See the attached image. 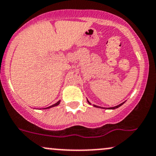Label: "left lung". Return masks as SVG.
I'll return each instance as SVG.
<instances>
[{
    "mask_svg": "<svg viewBox=\"0 0 156 156\" xmlns=\"http://www.w3.org/2000/svg\"><path fill=\"white\" fill-rule=\"evenodd\" d=\"M88 103H89V104H90V102H89V101H88ZM124 103H122V104H119V105H118V106H115V107H110V108H109V109H116V108H118V107H121V105H122V104H124ZM94 107H97V106H95V105H94ZM104 109H105V108H104Z\"/></svg>",
    "mask_w": 156,
    "mask_h": 156,
    "instance_id": "left-lung-1",
    "label": "left lung"
}]
</instances>
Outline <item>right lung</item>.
Here are the masks:
<instances>
[{"label":"right lung","mask_w":156,"mask_h":156,"mask_svg":"<svg viewBox=\"0 0 156 156\" xmlns=\"http://www.w3.org/2000/svg\"><path fill=\"white\" fill-rule=\"evenodd\" d=\"M59 103H60V101H58L57 103H56V104H55L54 105H52V106H50V107H47V108H50V107H55V106H57V105H58Z\"/></svg>","instance_id":"obj_1"}]
</instances>
